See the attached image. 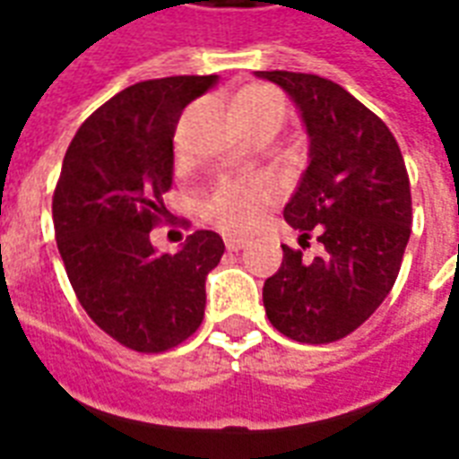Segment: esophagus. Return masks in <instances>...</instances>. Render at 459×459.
Segmentation results:
<instances>
[{
  "label": "esophagus",
  "instance_id": "1",
  "mask_svg": "<svg viewBox=\"0 0 459 459\" xmlns=\"http://www.w3.org/2000/svg\"><path fill=\"white\" fill-rule=\"evenodd\" d=\"M247 239H239V237H227L225 239V247H227V251H239V249H244V247H247Z\"/></svg>",
  "mask_w": 459,
  "mask_h": 459
}]
</instances>
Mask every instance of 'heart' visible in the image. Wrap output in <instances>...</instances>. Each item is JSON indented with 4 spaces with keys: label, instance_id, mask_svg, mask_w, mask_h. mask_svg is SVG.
Wrapping results in <instances>:
<instances>
[{
    "label": "heart",
    "instance_id": "heart-1",
    "mask_svg": "<svg viewBox=\"0 0 459 459\" xmlns=\"http://www.w3.org/2000/svg\"><path fill=\"white\" fill-rule=\"evenodd\" d=\"M234 113L237 116H258V113H285L281 94L268 86H247L234 96ZM264 184H244V181H227L212 193L208 203V215L217 227L227 232H244L254 225L258 210L268 201Z\"/></svg>",
    "mask_w": 459,
    "mask_h": 459
}]
</instances>
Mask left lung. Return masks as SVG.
<instances>
[{"instance_id": "obj_1", "label": "left lung", "mask_w": 459, "mask_h": 459, "mask_svg": "<svg viewBox=\"0 0 459 459\" xmlns=\"http://www.w3.org/2000/svg\"><path fill=\"white\" fill-rule=\"evenodd\" d=\"M256 77L281 86L307 127L309 164L282 217L324 247L312 261L282 247L264 307L288 339L332 343L356 332L397 281L411 234L404 157L389 127L332 79L282 70Z\"/></svg>"}]
</instances>
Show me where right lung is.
Returning a JSON list of instances; mask_svg holds the SVG:
<instances>
[{
  "label": "right lung",
  "instance_id": "obj_1",
  "mask_svg": "<svg viewBox=\"0 0 459 459\" xmlns=\"http://www.w3.org/2000/svg\"><path fill=\"white\" fill-rule=\"evenodd\" d=\"M217 74L147 79L106 101L67 147L53 193L55 239L79 305L137 353L184 343L205 315V278L225 242L198 230L177 254H157L152 227L169 215L181 113Z\"/></svg>",
  "mask_w": 459,
  "mask_h": 459
}]
</instances>
